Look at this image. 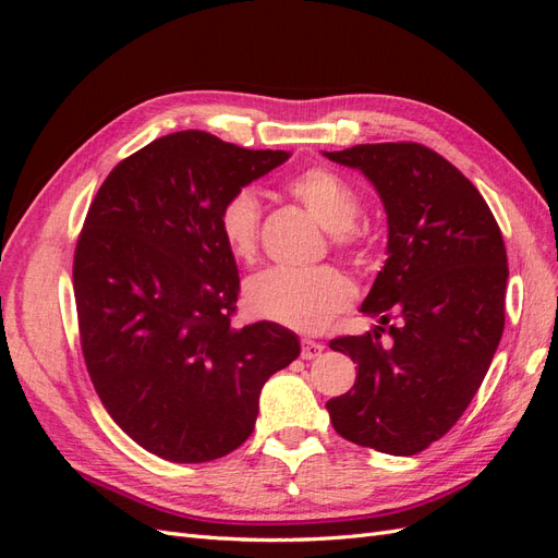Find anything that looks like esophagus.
I'll list each match as a JSON object with an SVG mask.
<instances>
[{
  "label": "esophagus",
  "mask_w": 558,
  "mask_h": 558,
  "mask_svg": "<svg viewBox=\"0 0 558 558\" xmlns=\"http://www.w3.org/2000/svg\"><path fill=\"white\" fill-rule=\"evenodd\" d=\"M324 344L320 342H314V340H302V359L305 361H312V359H318L320 353H324Z\"/></svg>",
  "instance_id": "obj_1"
}]
</instances>
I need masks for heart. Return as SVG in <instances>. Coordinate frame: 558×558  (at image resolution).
<instances>
[{"label":"heart","mask_w":558,"mask_h":558,"mask_svg":"<svg viewBox=\"0 0 558 558\" xmlns=\"http://www.w3.org/2000/svg\"><path fill=\"white\" fill-rule=\"evenodd\" d=\"M289 191L320 228L335 234L337 244L349 242V230L359 216V197L347 181L314 167L295 177ZM258 226L260 205L251 191L234 193L223 205L221 234L238 260L251 263L256 258ZM351 300L353 286L335 267H316L307 272L275 267L256 275L246 286V305L253 314L300 332L324 330L351 305Z\"/></svg>","instance_id":"1"}]
</instances>
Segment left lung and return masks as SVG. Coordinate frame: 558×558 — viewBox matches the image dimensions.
Wrapping results in <instances>:
<instances>
[{
  "instance_id": "left-lung-1",
  "label": "left lung",
  "mask_w": 558,
  "mask_h": 558,
  "mask_svg": "<svg viewBox=\"0 0 558 558\" xmlns=\"http://www.w3.org/2000/svg\"><path fill=\"white\" fill-rule=\"evenodd\" d=\"M324 156L375 185L388 223L386 263L361 305L381 326L330 342L359 375L326 410L349 442L412 456L459 421L494 361L508 286L502 234L475 185L426 146L361 144ZM391 313L401 324L381 343Z\"/></svg>"
}]
</instances>
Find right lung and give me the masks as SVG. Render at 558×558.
<instances>
[{
	"label": "right lung",
	"instance_id": "right-lung-1",
	"mask_svg": "<svg viewBox=\"0 0 558 558\" xmlns=\"http://www.w3.org/2000/svg\"><path fill=\"white\" fill-rule=\"evenodd\" d=\"M291 158L181 130L113 167L74 253L83 359L111 418L172 463H205L253 433L265 381L300 356L272 320L232 328L238 263L221 209Z\"/></svg>",
	"mask_w": 558,
	"mask_h": 558
}]
</instances>
